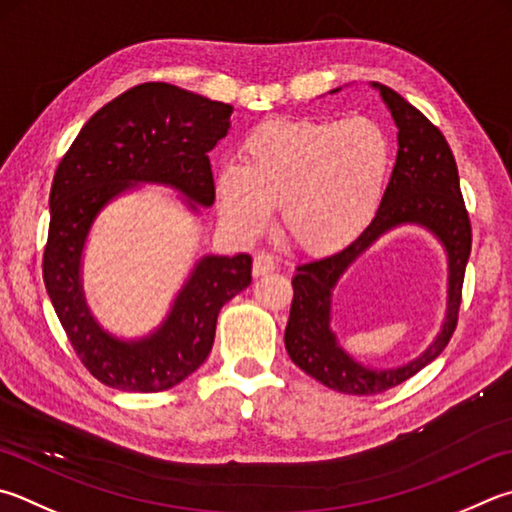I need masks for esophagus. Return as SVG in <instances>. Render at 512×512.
Instances as JSON below:
<instances>
[{
	"mask_svg": "<svg viewBox=\"0 0 512 512\" xmlns=\"http://www.w3.org/2000/svg\"><path fill=\"white\" fill-rule=\"evenodd\" d=\"M277 268V262L275 259L271 257V255H257L255 257V262H253V275L255 277H262V275H268V273H273Z\"/></svg>",
	"mask_w": 512,
	"mask_h": 512,
	"instance_id": "esophagus-1",
	"label": "esophagus"
}]
</instances>
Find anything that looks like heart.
Listing matches in <instances>:
<instances>
[{
	"label": "heart",
	"instance_id": "obj_1",
	"mask_svg": "<svg viewBox=\"0 0 512 512\" xmlns=\"http://www.w3.org/2000/svg\"><path fill=\"white\" fill-rule=\"evenodd\" d=\"M389 165V138L371 118L273 120L248 134L244 165L219 170L221 217L237 235L257 237L280 208L297 248L333 253L374 219Z\"/></svg>",
	"mask_w": 512,
	"mask_h": 512
}]
</instances>
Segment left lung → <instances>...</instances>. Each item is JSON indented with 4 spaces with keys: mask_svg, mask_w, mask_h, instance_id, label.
Segmentation results:
<instances>
[{
    "mask_svg": "<svg viewBox=\"0 0 512 512\" xmlns=\"http://www.w3.org/2000/svg\"><path fill=\"white\" fill-rule=\"evenodd\" d=\"M374 87L387 102L398 127V154L392 179L387 183L376 217L360 232V237L338 253L295 268L293 304L284 333L286 351L297 367L329 389L351 396H374L405 383L448 347L457 329L463 277L472 248V228L461 197L457 161L445 136L394 89L385 85ZM403 223L425 225L449 250V315L442 333L421 359L396 370L374 372L358 366L337 347L328 329L330 291L362 249L387 229Z\"/></svg>",
    "mask_w": 512,
    "mask_h": 512,
    "instance_id": "1",
    "label": "left lung"
}]
</instances>
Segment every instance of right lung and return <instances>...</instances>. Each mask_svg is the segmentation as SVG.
I'll use <instances>...</instances> for the list:
<instances>
[{
    "label": "right lung",
    "mask_w": 512,
    "mask_h": 512,
    "mask_svg": "<svg viewBox=\"0 0 512 512\" xmlns=\"http://www.w3.org/2000/svg\"><path fill=\"white\" fill-rule=\"evenodd\" d=\"M232 107L167 82H145L98 109L55 170L42 275L82 365L123 392H165L197 371L215 342L221 306L250 284L253 259L208 255L194 266L161 329L138 342L102 331L82 297L80 255L98 212L134 183L181 190L194 208L215 203L208 152L228 134Z\"/></svg>",
    "instance_id": "1"
}]
</instances>
